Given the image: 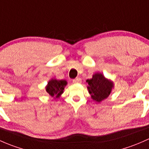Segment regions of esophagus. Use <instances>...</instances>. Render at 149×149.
<instances>
[{
  "instance_id": "1",
  "label": "esophagus",
  "mask_w": 149,
  "mask_h": 149,
  "mask_svg": "<svg viewBox=\"0 0 149 149\" xmlns=\"http://www.w3.org/2000/svg\"><path fill=\"white\" fill-rule=\"evenodd\" d=\"M72 82L73 83H80V82H82V79H81V78L79 77H77L75 78L74 79H73Z\"/></svg>"
}]
</instances>
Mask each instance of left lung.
<instances>
[{
	"instance_id": "1",
	"label": "left lung",
	"mask_w": 149,
	"mask_h": 149,
	"mask_svg": "<svg viewBox=\"0 0 149 149\" xmlns=\"http://www.w3.org/2000/svg\"><path fill=\"white\" fill-rule=\"evenodd\" d=\"M86 82L89 85L87 88L92 98L98 102L108 97L113 87V82L105 79L100 73H96L92 79H87Z\"/></svg>"
}]
</instances>
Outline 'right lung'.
Segmentation results:
<instances>
[{
    "label": "right lung",
    "mask_w": 149,
    "mask_h": 149,
    "mask_svg": "<svg viewBox=\"0 0 149 149\" xmlns=\"http://www.w3.org/2000/svg\"><path fill=\"white\" fill-rule=\"evenodd\" d=\"M66 85L67 82L65 80H57L56 79H52L48 82L46 90L52 97L57 98L63 93V90Z\"/></svg>",
    "instance_id": "add662e5"
}]
</instances>
